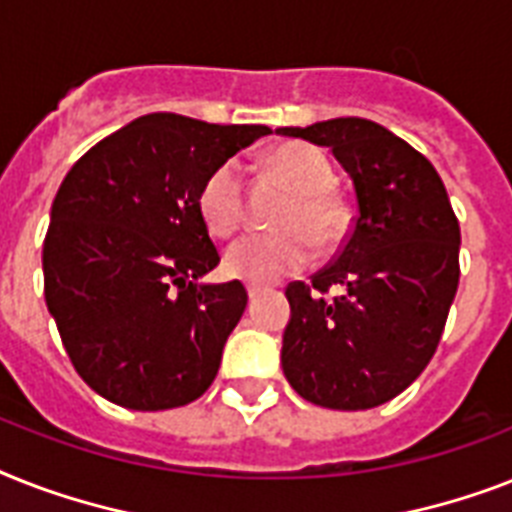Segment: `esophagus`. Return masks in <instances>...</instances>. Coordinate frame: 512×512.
<instances>
[{"instance_id":"esophagus-1","label":"esophagus","mask_w":512,"mask_h":512,"mask_svg":"<svg viewBox=\"0 0 512 512\" xmlns=\"http://www.w3.org/2000/svg\"><path fill=\"white\" fill-rule=\"evenodd\" d=\"M263 292V286H257V284H247V294H249V299H255L257 294Z\"/></svg>"}]
</instances>
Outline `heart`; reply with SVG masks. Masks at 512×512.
Here are the masks:
<instances>
[{"label": "heart", "mask_w": 512, "mask_h": 512, "mask_svg": "<svg viewBox=\"0 0 512 512\" xmlns=\"http://www.w3.org/2000/svg\"><path fill=\"white\" fill-rule=\"evenodd\" d=\"M270 173L292 189L273 226L281 231L249 234L226 249V273L249 284H273L305 268L342 228V210L331 197L334 168L323 152L307 144H284L268 157ZM199 215L215 236H231L244 223V181L239 162L226 160L205 178L197 197Z\"/></svg>", "instance_id": "obj_1"}]
</instances>
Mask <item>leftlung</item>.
Segmentation results:
<instances>
[{
    "instance_id": "left-lung-1",
    "label": "left lung",
    "mask_w": 512,
    "mask_h": 512,
    "mask_svg": "<svg viewBox=\"0 0 512 512\" xmlns=\"http://www.w3.org/2000/svg\"><path fill=\"white\" fill-rule=\"evenodd\" d=\"M276 134L334 152L355 186L352 228L313 284L286 286L281 365L299 397L368 410L405 392L434 357L458 292L460 226L442 178L400 136L365 118ZM342 285L339 298H326Z\"/></svg>"
}]
</instances>
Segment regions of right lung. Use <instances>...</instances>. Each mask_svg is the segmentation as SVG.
Here are the masks:
<instances>
[{
	"label": "right lung",
	"instance_id": "obj_1",
	"mask_svg": "<svg viewBox=\"0 0 512 512\" xmlns=\"http://www.w3.org/2000/svg\"><path fill=\"white\" fill-rule=\"evenodd\" d=\"M268 131L152 112L68 170L44 239V297L70 363L105 400L170 410L215 381L247 289L197 284L220 263L197 197Z\"/></svg>",
	"mask_w": 512,
	"mask_h": 512
}]
</instances>
